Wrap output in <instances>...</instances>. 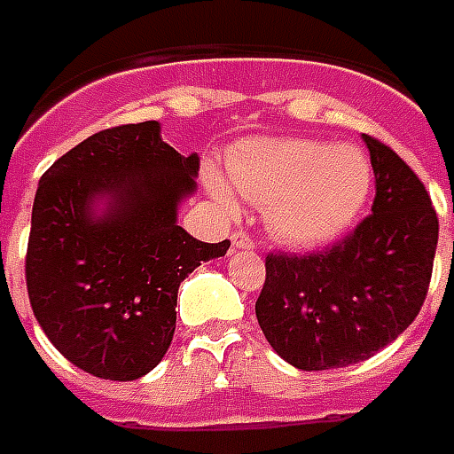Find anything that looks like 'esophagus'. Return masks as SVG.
I'll use <instances>...</instances> for the list:
<instances>
[{
	"instance_id": "34e87169",
	"label": "esophagus",
	"mask_w": 454,
	"mask_h": 454,
	"mask_svg": "<svg viewBox=\"0 0 454 454\" xmlns=\"http://www.w3.org/2000/svg\"><path fill=\"white\" fill-rule=\"evenodd\" d=\"M232 247L234 249H254L256 242L249 232H234L232 234Z\"/></svg>"
}]
</instances>
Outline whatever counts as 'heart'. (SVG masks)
<instances>
[{"instance_id":"b5f03b06","label":"heart","mask_w":454,"mask_h":454,"mask_svg":"<svg viewBox=\"0 0 454 454\" xmlns=\"http://www.w3.org/2000/svg\"><path fill=\"white\" fill-rule=\"evenodd\" d=\"M227 176L244 200L263 205L266 230L291 247L337 237L372 188V166L356 146L303 137L244 141L227 156ZM205 183L224 210H237L217 170H205Z\"/></svg>"}]
</instances>
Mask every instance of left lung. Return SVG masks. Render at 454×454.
<instances>
[{"mask_svg":"<svg viewBox=\"0 0 454 454\" xmlns=\"http://www.w3.org/2000/svg\"><path fill=\"white\" fill-rule=\"evenodd\" d=\"M372 215L313 254L271 252L256 320L288 364L323 372L364 362L416 320L438 247L426 185L396 151L366 137Z\"/></svg>","mask_w":454,"mask_h":454,"instance_id":"obj_1","label":"left lung"}]
</instances>
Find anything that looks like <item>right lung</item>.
<instances>
[{
  "instance_id": "right-lung-1",
  "label": "right lung",
  "mask_w": 454,
  "mask_h": 454,
  "mask_svg": "<svg viewBox=\"0 0 454 454\" xmlns=\"http://www.w3.org/2000/svg\"><path fill=\"white\" fill-rule=\"evenodd\" d=\"M200 159L160 139L159 121L102 129L41 176L27 247L38 325L67 362L99 379L149 374L176 333L178 286L224 256L178 227ZM108 210L95 218L94 200Z\"/></svg>"
}]
</instances>
